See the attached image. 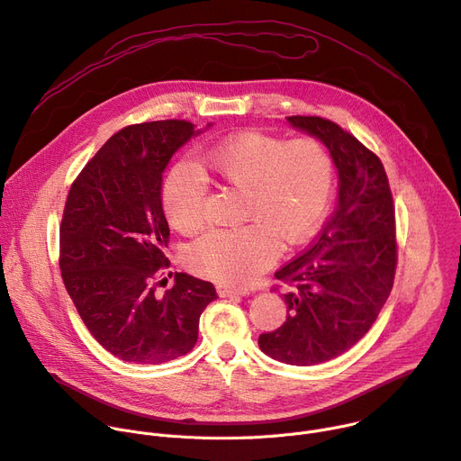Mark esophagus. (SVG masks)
<instances>
[{
	"label": "esophagus",
	"instance_id": "1",
	"mask_svg": "<svg viewBox=\"0 0 461 461\" xmlns=\"http://www.w3.org/2000/svg\"><path fill=\"white\" fill-rule=\"evenodd\" d=\"M217 292L221 298H231V296H246L248 292L244 288H235V286H226V285H219Z\"/></svg>",
	"mask_w": 461,
	"mask_h": 461
}]
</instances>
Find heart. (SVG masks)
<instances>
[{
	"mask_svg": "<svg viewBox=\"0 0 461 461\" xmlns=\"http://www.w3.org/2000/svg\"><path fill=\"white\" fill-rule=\"evenodd\" d=\"M200 171L221 187L242 191L240 219L248 224L212 230L187 249L189 268L207 279L242 286L268 268L286 246L305 242L321 226L334 189L330 154L314 140H283L248 132L200 156ZM207 184L189 165L167 175L161 205L180 233L205 222Z\"/></svg>",
	"mask_w": 461,
	"mask_h": 461,
	"instance_id": "b5f03b06",
	"label": "heart"
}]
</instances>
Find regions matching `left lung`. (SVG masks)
<instances>
[{
  "label": "left lung",
  "instance_id": "obj_1",
  "mask_svg": "<svg viewBox=\"0 0 461 461\" xmlns=\"http://www.w3.org/2000/svg\"><path fill=\"white\" fill-rule=\"evenodd\" d=\"M286 121L318 138L339 169V205L298 258L276 272L290 286L286 321L263 332L268 357L312 366L351 349L371 329L395 279V205L384 165L337 122L316 115Z\"/></svg>",
  "mask_w": 461,
  "mask_h": 461
}]
</instances>
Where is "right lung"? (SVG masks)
<instances>
[{
    "label": "right lung",
    "mask_w": 461,
    "mask_h": 461,
    "mask_svg": "<svg viewBox=\"0 0 461 461\" xmlns=\"http://www.w3.org/2000/svg\"><path fill=\"white\" fill-rule=\"evenodd\" d=\"M194 134L184 119L124 127L66 198L59 261L66 290L92 337L124 362L161 364L189 353L200 314L217 300L212 283L184 272L163 294L156 281L171 265L161 175Z\"/></svg>",
    "instance_id": "right-lung-1"
}]
</instances>
